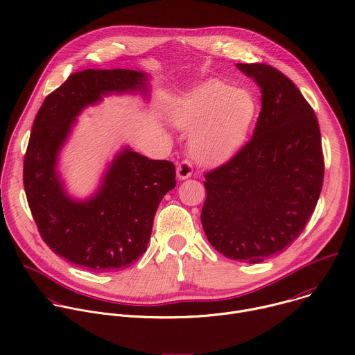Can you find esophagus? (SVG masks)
<instances>
[{"label":"esophagus","mask_w":355,"mask_h":355,"mask_svg":"<svg viewBox=\"0 0 355 355\" xmlns=\"http://www.w3.org/2000/svg\"><path fill=\"white\" fill-rule=\"evenodd\" d=\"M192 163L189 160H182L178 166H177V177L180 180H187L192 175Z\"/></svg>","instance_id":"obj_1"}]
</instances>
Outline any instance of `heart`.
<instances>
[{
	"label": "heart",
	"mask_w": 355,
	"mask_h": 355,
	"mask_svg": "<svg viewBox=\"0 0 355 355\" xmlns=\"http://www.w3.org/2000/svg\"><path fill=\"white\" fill-rule=\"evenodd\" d=\"M259 112L257 97L244 89L211 80L181 98L173 120L184 130H193L189 150L205 166L230 160L245 145Z\"/></svg>",
	"instance_id": "1"
}]
</instances>
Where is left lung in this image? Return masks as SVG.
Returning <instances> with one entry per match:
<instances>
[{
    "label": "left lung",
    "mask_w": 355,
    "mask_h": 355,
    "mask_svg": "<svg viewBox=\"0 0 355 355\" xmlns=\"http://www.w3.org/2000/svg\"><path fill=\"white\" fill-rule=\"evenodd\" d=\"M261 87L254 135L205 174L200 220L211 247L230 259L259 263L305 228L323 184L318 118L298 87L266 64H237Z\"/></svg>",
    "instance_id": "obj_1"
}]
</instances>
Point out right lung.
I'll return each mask as SVG.
<instances>
[{"label":"right lung","instance_id":"add662e5","mask_svg":"<svg viewBox=\"0 0 355 355\" xmlns=\"http://www.w3.org/2000/svg\"><path fill=\"white\" fill-rule=\"evenodd\" d=\"M148 76L131 69H85L50 93L32 127L24 185L43 241L57 255L94 272L120 270L146 252L163 196L175 187V167L125 148L98 191L72 199L57 173V157L76 115L111 92L148 93Z\"/></svg>","mask_w":355,"mask_h":355}]
</instances>
